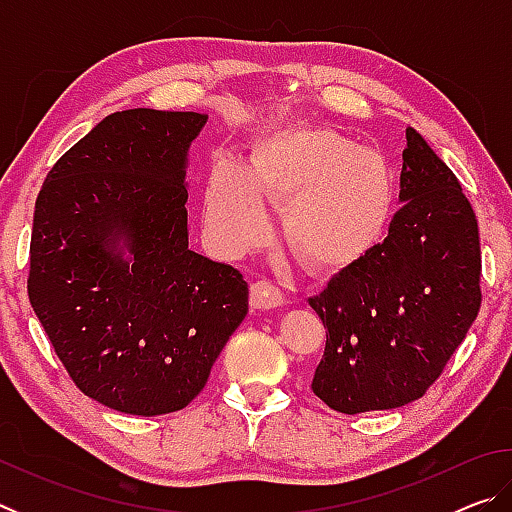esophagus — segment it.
<instances>
[{
    "label": "esophagus",
    "instance_id": "1",
    "mask_svg": "<svg viewBox=\"0 0 512 512\" xmlns=\"http://www.w3.org/2000/svg\"><path fill=\"white\" fill-rule=\"evenodd\" d=\"M284 302L280 289H275L271 282L259 280L250 284V307L253 309H275Z\"/></svg>",
    "mask_w": 512,
    "mask_h": 512
}]
</instances>
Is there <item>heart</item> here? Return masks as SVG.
I'll return each mask as SVG.
<instances>
[{
  "instance_id": "heart-1",
  "label": "heart",
  "mask_w": 512,
  "mask_h": 512,
  "mask_svg": "<svg viewBox=\"0 0 512 512\" xmlns=\"http://www.w3.org/2000/svg\"><path fill=\"white\" fill-rule=\"evenodd\" d=\"M284 205L289 244L311 271L334 275L361 262L391 225L397 185L391 164L350 137L291 126L262 137L250 167L221 158L203 194L205 230L225 255L266 235L264 201Z\"/></svg>"
}]
</instances>
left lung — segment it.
Listing matches in <instances>:
<instances>
[{
  "label": "left lung",
  "mask_w": 512,
  "mask_h": 512,
  "mask_svg": "<svg viewBox=\"0 0 512 512\" xmlns=\"http://www.w3.org/2000/svg\"><path fill=\"white\" fill-rule=\"evenodd\" d=\"M402 160L388 237L309 298L327 327L311 391L339 413L418 400L481 307L479 223L461 183L413 128Z\"/></svg>",
  "instance_id": "obj_1"
}]
</instances>
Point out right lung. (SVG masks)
Listing matches in <instances>:
<instances>
[{"mask_svg":"<svg viewBox=\"0 0 512 512\" xmlns=\"http://www.w3.org/2000/svg\"><path fill=\"white\" fill-rule=\"evenodd\" d=\"M205 121L112 112L38 194L31 307L76 388L108 409H185L248 314L244 275L189 250L185 164Z\"/></svg>","mask_w":512,"mask_h":512,"instance_id":"right-lung-1","label":"right lung"}]
</instances>
